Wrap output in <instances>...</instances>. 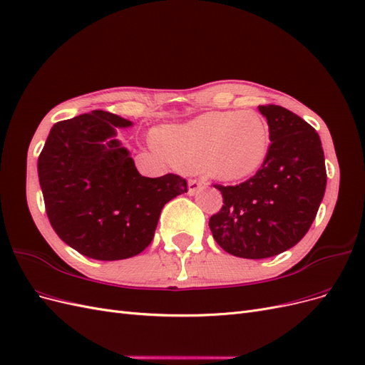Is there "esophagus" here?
I'll use <instances>...</instances> for the list:
<instances>
[{"mask_svg":"<svg viewBox=\"0 0 365 365\" xmlns=\"http://www.w3.org/2000/svg\"><path fill=\"white\" fill-rule=\"evenodd\" d=\"M205 185L204 180H190L189 181V195H196Z\"/></svg>","mask_w":365,"mask_h":365,"instance_id":"1","label":"esophagus"}]
</instances>
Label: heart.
Listing matches in <instances>:
<instances>
[{"mask_svg":"<svg viewBox=\"0 0 365 365\" xmlns=\"http://www.w3.org/2000/svg\"><path fill=\"white\" fill-rule=\"evenodd\" d=\"M157 141L178 169H204L213 178L236 181L262 168L271 129L267 118L254 111H215L158 129Z\"/></svg>","mask_w":365,"mask_h":365,"instance_id":"1","label":"heart"}]
</instances>
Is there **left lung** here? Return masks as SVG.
Returning a JSON list of instances; mask_svg holds the SVG:
<instances>
[{
  "mask_svg": "<svg viewBox=\"0 0 365 365\" xmlns=\"http://www.w3.org/2000/svg\"><path fill=\"white\" fill-rule=\"evenodd\" d=\"M259 111L271 129L268 157L239 185H215L224 205L210 217L217 245L236 257L267 259L292 248L317 216L326 190L324 152L317 130L277 105Z\"/></svg>",
  "mask_w": 365,
  "mask_h": 365,
  "instance_id": "left-lung-1",
  "label": "left lung"
}]
</instances>
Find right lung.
Returning <instances> with one entry per match:
<instances>
[{
    "label": "right lung",
    "mask_w": 365,
    "mask_h": 365,
    "mask_svg": "<svg viewBox=\"0 0 365 365\" xmlns=\"http://www.w3.org/2000/svg\"><path fill=\"white\" fill-rule=\"evenodd\" d=\"M129 126L132 121L101 109L59 121L38 158L53 230L96 260L129 259L146 250L163 207L187 192L180 175H140L115 138V128Z\"/></svg>",
    "instance_id": "1"
}]
</instances>
